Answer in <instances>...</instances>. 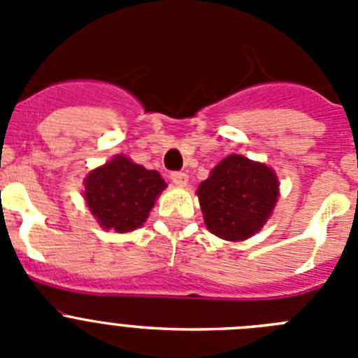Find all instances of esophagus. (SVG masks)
I'll list each match as a JSON object with an SVG mask.
<instances>
[{
    "mask_svg": "<svg viewBox=\"0 0 358 358\" xmlns=\"http://www.w3.org/2000/svg\"><path fill=\"white\" fill-rule=\"evenodd\" d=\"M170 179H172V182L176 186H186L188 185V176H186L185 172H173L172 176H170Z\"/></svg>",
    "mask_w": 358,
    "mask_h": 358,
    "instance_id": "1",
    "label": "esophagus"
}]
</instances>
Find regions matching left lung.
Instances as JSON below:
<instances>
[{
  "mask_svg": "<svg viewBox=\"0 0 358 358\" xmlns=\"http://www.w3.org/2000/svg\"><path fill=\"white\" fill-rule=\"evenodd\" d=\"M280 195L271 166L240 154H229L197 188L208 231L227 242L251 238L273 215Z\"/></svg>",
  "mask_w": 358,
  "mask_h": 358,
  "instance_id": "1",
  "label": "left lung"
}]
</instances>
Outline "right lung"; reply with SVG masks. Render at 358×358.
<instances>
[{"label":"right lung","instance_id":"1","mask_svg":"<svg viewBox=\"0 0 358 358\" xmlns=\"http://www.w3.org/2000/svg\"><path fill=\"white\" fill-rule=\"evenodd\" d=\"M164 188L166 182L157 170H147L118 154L85 176L82 195L102 229L131 233L147 222Z\"/></svg>","mask_w":358,"mask_h":358}]
</instances>
